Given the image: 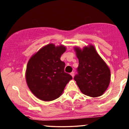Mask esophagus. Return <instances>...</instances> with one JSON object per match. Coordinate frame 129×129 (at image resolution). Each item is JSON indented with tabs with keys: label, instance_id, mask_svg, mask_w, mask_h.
Masks as SVG:
<instances>
[{
	"label": "esophagus",
	"instance_id": "obj_1",
	"mask_svg": "<svg viewBox=\"0 0 129 129\" xmlns=\"http://www.w3.org/2000/svg\"><path fill=\"white\" fill-rule=\"evenodd\" d=\"M70 75H72V77H73H73H74V76H75V72H72V73H70Z\"/></svg>",
	"mask_w": 129,
	"mask_h": 129
}]
</instances>
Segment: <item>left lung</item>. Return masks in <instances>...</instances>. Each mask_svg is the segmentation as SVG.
Wrapping results in <instances>:
<instances>
[{"mask_svg": "<svg viewBox=\"0 0 129 129\" xmlns=\"http://www.w3.org/2000/svg\"><path fill=\"white\" fill-rule=\"evenodd\" d=\"M79 60L78 73L74 77L81 92L91 97L102 95L110 81V71L92 45L82 50L75 48Z\"/></svg>", "mask_w": 129, "mask_h": 129, "instance_id": "obj_1", "label": "left lung"}]
</instances>
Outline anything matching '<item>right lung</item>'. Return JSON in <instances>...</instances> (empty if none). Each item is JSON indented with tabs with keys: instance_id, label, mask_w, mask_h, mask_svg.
Masks as SVG:
<instances>
[{
	"instance_id": "right-lung-1",
	"label": "right lung",
	"mask_w": 129,
	"mask_h": 129,
	"mask_svg": "<svg viewBox=\"0 0 129 129\" xmlns=\"http://www.w3.org/2000/svg\"><path fill=\"white\" fill-rule=\"evenodd\" d=\"M62 45L50 44L33 55L26 66V83L31 91L40 100L50 101L61 95L72 76L64 72L66 63L60 56L66 51Z\"/></svg>"
}]
</instances>
